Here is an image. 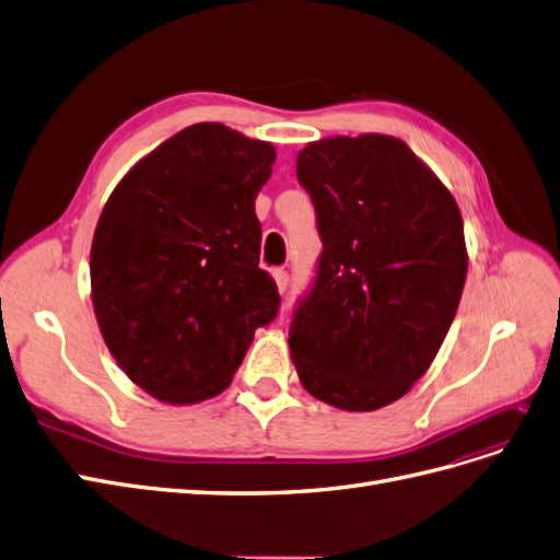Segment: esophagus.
Wrapping results in <instances>:
<instances>
[{
  "mask_svg": "<svg viewBox=\"0 0 560 560\" xmlns=\"http://www.w3.org/2000/svg\"><path fill=\"white\" fill-rule=\"evenodd\" d=\"M273 278H276V284L280 292H287V287H290V273H287L284 268H276L273 270Z\"/></svg>",
  "mask_w": 560,
  "mask_h": 560,
  "instance_id": "obj_1",
  "label": "esophagus"
}]
</instances>
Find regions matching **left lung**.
<instances>
[{
	"label": "left lung",
	"instance_id": "obj_1",
	"mask_svg": "<svg viewBox=\"0 0 560 560\" xmlns=\"http://www.w3.org/2000/svg\"><path fill=\"white\" fill-rule=\"evenodd\" d=\"M322 252L290 325L308 393L376 411L425 374L467 278L463 217L446 186L389 135L329 138L296 159Z\"/></svg>",
	"mask_w": 560,
	"mask_h": 560
}]
</instances>
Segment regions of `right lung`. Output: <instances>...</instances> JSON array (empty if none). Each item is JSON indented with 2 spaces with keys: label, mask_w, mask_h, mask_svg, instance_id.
I'll return each mask as SVG.
<instances>
[{
  "label": "right lung",
  "mask_w": 560,
  "mask_h": 560,
  "mask_svg": "<svg viewBox=\"0 0 560 560\" xmlns=\"http://www.w3.org/2000/svg\"><path fill=\"white\" fill-rule=\"evenodd\" d=\"M273 161V144L196 124L135 165L100 214L97 325L126 376L161 401L222 393L254 331L278 315L254 212Z\"/></svg>",
  "instance_id": "add662e5"
}]
</instances>
